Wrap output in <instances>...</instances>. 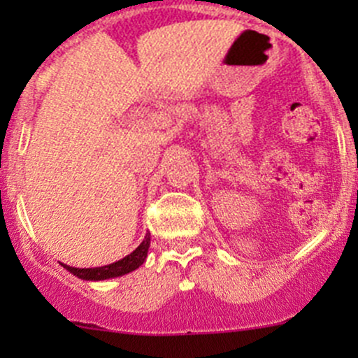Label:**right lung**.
I'll return each mask as SVG.
<instances>
[{"mask_svg":"<svg viewBox=\"0 0 358 358\" xmlns=\"http://www.w3.org/2000/svg\"><path fill=\"white\" fill-rule=\"evenodd\" d=\"M150 246V234H147L143 243L140 244L131 255H128L126 258L119 259V262L110 263V265L106 266H99V268H74V266L64 265V268H67L69 272L74 273L76 277L85 280H106V279H112V277H119L124 275V273L133 272V270L138 268L147 258V251H149Z\"/></svg>","mask_w":358,"mask_h":358,"instance_id":"add662e5","label":"right lung"}]
</instances>
